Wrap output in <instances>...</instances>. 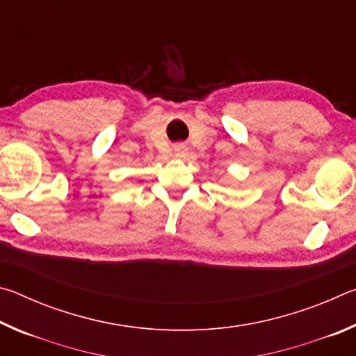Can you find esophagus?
I'll list each match as a JSON object with an SVG mask.
<instances>
[{
    "label": "esophagus",
    "instance_id": "34e87169",
    "mask_svg": "<svg viewBox=\"0 0 356 356\" xmlns=\"http://www.w3.org/2000/svg\"><path fill=\"white\" fill-rule=\"evenodd\" d=\"M176 152H177V155H182L185 152V146H182V144H179V146H176Z\"/></svg>",
    "mask_w": 356,
    "mask_h": 356
}]
</instances>
